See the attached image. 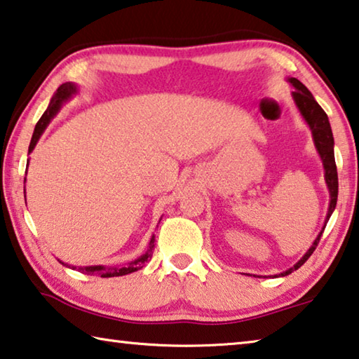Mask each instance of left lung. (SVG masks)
Listing matches in <instances>:
<instances>
[{"label": "left lung", "mask_w": 359, "mask_h": 359, "mask_svg": "<svg viewBox=\"0 0 359 359\" xmlns=\"http://www.w3.org/2000/svg\"><path fill=\"white\" fill-rule=\"evenodd\" d=\"M287 81L291 83L295 89L292 93V99L295 102V107L299 108L300 115H302V118L305 119V123L309 124V128L311 130L313 144H315V149L323 161L324 180H326V185L329 190V208H327V214H326V220H324L323 230L318 233V236L315 238V241H313L309 251L304 254V257L300 259L294 266L287 269L286 271L280 273V275H275V278L291 275L294 270L300 269V266H302L305 262L309 260L313 251L316 249L318 243H320V238L323 235L324 229H326L329 217H331L334 212L335 204H337V195H339L337 166H335V158H334V135H332V129H331V124H329V118L326 115V111L323 110L320 104H318L315 97L311 95L310 90L306 89L297 78H287Z\"/></svg>", "instance_id": "left-lung-1"}]
</instances>
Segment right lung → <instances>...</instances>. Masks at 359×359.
I'll list each match as a JSON object with an SVG mask.
<instances>
[{
	"mask_svg": "<svg viewBox=\"0 0 359 359\" xmlns=\"http://www.w3.org/2000/svg\"><path fill=\"white\" fill-rule=\"evenodd\" d=\"M78 86L75 83H64L60 84L59 89L55 90V94L53 95V99H50L49 105L46 108V111L43 113V116L39 118V121L36 123L35 130H33V135H32V142H30V147H28V155L33 151L35 149V145L38 144L39 137H41V134L44 133V129L48 128V124L50 123V119H53L59 110L62 108V105L65 104V102L70 100L73 95L78 94ZM28 168V166H27ZM161 222V219H159ZM153 248H155V235L150 238V243H149V249L133 262H129L126 265H118V266H105V265H90V266H75V265H68L65 262L59 260L62 265L68 266V269L72 270H78L84 273V275H90V276H100V278H113V276H123V275H129V273H134L140 270L142 266H144L147 262L151 259V254H153Z\"/></svg>",
	"mask_w": 359,
	"mask_h": 359,
	"instance_id": "add662e5",
	"label": "right lung"
}]
</instances>
